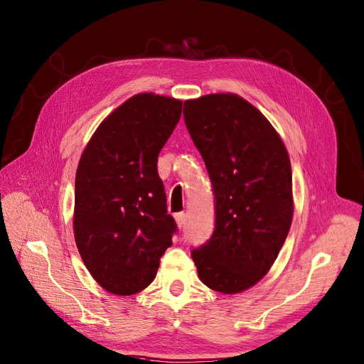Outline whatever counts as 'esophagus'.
I'll return each instance as SVG.
<instances>
[{"label": "esophagus", "mask_w": 364, "mask_h": 364, "mask_svg": "<svg viewBox=\"0 0 364 364\" xmlns=\"http://www.w3.org/2000/svg\"><path fill=\"white\" fill-rule=\"evenodd\" d=\"M175 221H176V225H178V228H183L184 223H186V215H184V213H176Z\"/></svg>", "instance_id": "obj_1"}]
</instances>
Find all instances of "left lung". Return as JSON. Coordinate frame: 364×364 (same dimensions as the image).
Wrapping results in <instances>:
<instances>
[{
	"label": "left lung",
	"mask_w": 364,
	"mask_h": 364,
	"mask_svg": "<svg viewBox=\"0 0 364 364\" xmlns=\"http://www.w3.org/2000/svg\"><path fill=\"white\" fill-rule=\"evenodd\" d=\"M183 115L215 191V230L192 250L201 282L234 295L272 267L294 217L292 169L282 136L237 93L186 100Z\"/></svg>",
	"instance_id": "obj_1"
}]
</instances>
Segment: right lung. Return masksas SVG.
Returning a JSON list of instances; mask_svg holds the SVG:
<instances>
[{
	"instance_id": "obj_1",
	"label": "right lung",
	"mask_w": 364,
	"mask_h": 364,
	"mask_svg": "<svg viewBox=\"0 0 364 364\" xmlns=\"http://www.w3.org/2000/svg\"><path fill=\"white\" fill-rule=\"evenodd\" d=\"M181 106L172 97L136 93L101 121L81 154L73 235L92 278L114 295L144 291L172 246L176 226L156 161Z\"/></svg>"
}]
</instances>
